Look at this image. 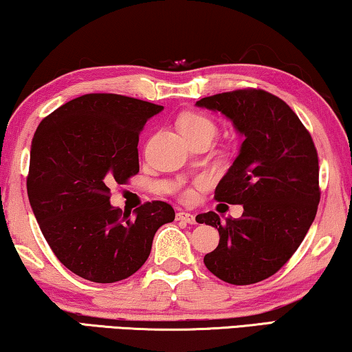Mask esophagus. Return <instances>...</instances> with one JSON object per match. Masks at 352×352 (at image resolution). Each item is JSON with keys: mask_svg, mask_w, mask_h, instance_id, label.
<instances>
[{"mask_svg": "<svg viewBox=\"0 0 352 352\" xmlns=\"http://www.w3.org/2000/svg\"><path fill=\"white\" fill-rule=\"evenodd\" d=\"M176 219L181 222H186V223H195V216L190 212H186V211H179L176 214Z\"/></svg>", "mask_w": 352, "mask_h": 352, "instance_id": "obj_1", "label": "esophagus"}]
</instances>
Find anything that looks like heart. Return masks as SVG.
<instances>
[{
    "instance_id": "1",
    "label": "heart",
    "mask_w": 352,
    "mask_h": 352,
    "mask_svg": "<svg viewBox=\"0 0 352 352\" xmlns=\"http://www.w3.org/2000/svg\"><path fill=\"white\" fill-rule=\"evenodd\" d=\"M177 125H179L182 135H184L188 141L193 138H201V136L212 140V136L216 135L217 131V125L216 122H214V119H211L210 116L203 113L182 114L179 117V120H177ZM192 197H193L192 188H186V190L182 192V198H186V200H188V198Z\"/></svg>"
}]
</instances>
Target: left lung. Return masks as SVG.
Returning <instances> with one entry per match:
<instances>
[{"label":"left lung","instance_id":"1","mask_svg":"<svg viewBox=\"0 0 352 352\" xmlns=\"http://www.w3.org/2000/svg\"><path fill=\"white\" fill-rule=\"evenodd\" d=\"M197 104L227 116L244 136L214 195L217 201L243 205V216L226 222L212 211L197 216L221 236L205 265L235 286L263 281L294 256L318 212V151L297 114L270 91L238 89Z\"/></svg>","mask_w":352,"mask_h":352}]
</instances>
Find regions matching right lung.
<instances>
[{"instance_id":"add662e5","label":"right lung","mask_w":352,"mask_h":352,"mask_svg":"<svg viewBox=\"0 0 352 352\" xmlns=\"http://www.w3.org/2000/svg\"><path fill=\"white\" fill-rule=\"evenodd\" d=\"M164 106L116 94H87L55 109L32 141L27 192L52 252L94 283L131 276L152 239L175 221L165 201H146L135 217L111 206V187L138 175V141Z\"/></svg>"}]
</instances>
